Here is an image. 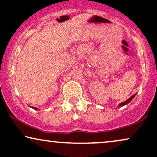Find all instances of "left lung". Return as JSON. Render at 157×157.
<instances>
[{"label": "left lung", "mask_w": 157, "mask_h": 157, "mask_svg": "<svg viewBox=\"0 0 157 157\" xmlns=\"http://www.w3.org/2000/svg\"><path fill=\"white\" fill-rule=\"evenodd\" d=\"M136 95V93L134 94V95L131 96V97L130 98H128V100H126V101L123 102V103H121L119 104V105H118V106H124V105H127V104H128V103H130V102H131V100H132V99H133V98L135 97Z\"/></svg>", "instance_id": "obj_1"}]
</instances>
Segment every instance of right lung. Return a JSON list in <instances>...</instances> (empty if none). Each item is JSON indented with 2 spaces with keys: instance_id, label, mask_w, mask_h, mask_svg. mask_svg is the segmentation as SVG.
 Returning <instances> with one entry per match:
<instances>
[{
  "instance_id": "1",
  "label": "right lung",
  "mask_w": 157,
  "mask_h": 157,
  "mask_svg": "<svg viewBox=\"0 0 157 157\" xmlns=\"http://www.w3.org/2000/svg\"><path fill=\"white\" fill-rule=\"evenodd\" d=\"M31 108H33V109H34V110H38V108H35V107H31Z\"/></svg>"
}]
</instances>
